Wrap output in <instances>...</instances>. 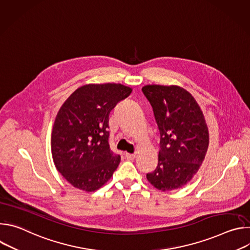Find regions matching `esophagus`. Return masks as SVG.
<instances>
[{"mask_svg":"<svg viewBox=\"0 0 250 250\" xmlns=\"http://www.w3.org/2000/svg\"><path fill=\"white\" fill-rule=\"evenodd\" d=\"M125 158L127 160H133L135 158V154H132V153H125Z\"/></svg>","mask_w":250,"mask_h":250,"instance_id":"esophagus-1","label":"esophagus"}]
</instances>
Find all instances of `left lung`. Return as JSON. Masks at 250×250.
<instances>
[{"mask_svg":"<svg viewBox=\"0 0 250 250\" xmlns=\"http://www.w3.org/2000/svg\"><path fill=\"white\" fill-rule=\"evenodd\" d=\"M160 132L158 165L147 180L156 189L172 191L191 181L202 165L208 146V130L195 98L179 86L146 85Z\"/></svg>","mask_w":250,"mask_h":250,"instance_id":"8db88e82","label":"left lung"}]
</instances>
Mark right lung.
<instances>
[{"label": "right lung", "instance_id": "right-lung-1", "mask_svg": "<svg viewBox=\"0 0 250 250\" xmlns=\"http://www.w3.org/2000/svg\"><path fill=\"white\" fill-rule=\"evenodd\" d=\"M132 89L122 84H88L61 105L51 133L56 169L73 187L94 192L108 182L121 162L109 145V115Z\"/></svg>", "mask_w": 250, "mask_h": 250}]
</instances>
